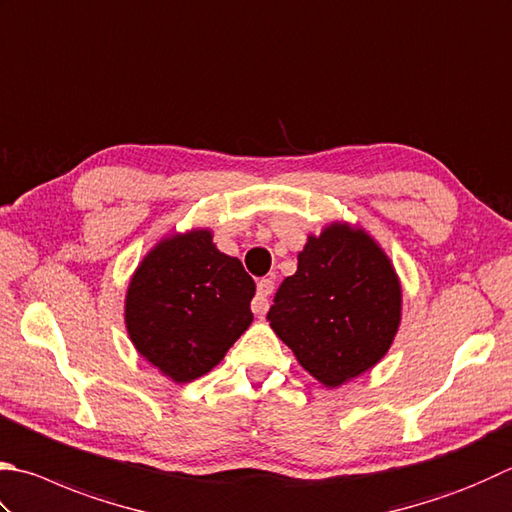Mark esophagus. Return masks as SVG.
Here are the masks:
<instances>
[{
  "label": "esophagus",
  "instance_id": "34e87169",
  "mask_svg": "<svg viewBox=\"0 0 512 512\" xmlns=\"http://www.w3.org/2000/svg\"><path fill=\"white\" fill-rule=\"evenodd\" d=\"M272 292H274V281H272V278H260L258 285H256V296H254V301H252L254 314H258V316L267 314V310H269V294H272Z\"/></svg>",
  "mask_w": 512,
  "mask_h": 512
}]
</instances>
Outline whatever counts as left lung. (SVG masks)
<instances>
[{
    "label": "left lung",
    "mask_w": 512,
    "mask_h": 512,
    "mask_svg": "<svg viewBox=\"0 0 512 512\" xmlns=\"http://www.w3.org/2000/svg\"><path fill=\"white\" fill-rule=\"evenodd\" d=\"M267 321L314 379L339 388L390 350L401 323L397 272L363 229L334 223L307 238Z\"/></svg>",
    "instance_id": "obj_1"
}]
</instances>
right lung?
<instances>
[{
	"label": "right lung",
	"instance_id": "add662e5",
	"mask_svg": "<svg viewBox=\"0 0 512 512\" xmlns=\"http://www.w3.org/2000/svg\"><path fill=\"white\" fill-rule=\"evenodd\" d=\"M254 278L218 252L209 229L176 234L151 249L133 274L124 321L151 365L187 383L223 361L254 314Z\"/></svg>",
	"mask_w": 512,
	"mask_h": 512
}]
</instances>
